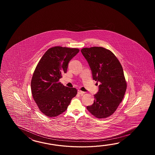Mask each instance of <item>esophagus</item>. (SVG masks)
Listing matches in <instances>:
<instances>
[{"mask_svg":"<svg viewBox=\"0 0 155 155\" xmlns=\"http://www.w3.org/2000/svg\"><path fill=\"white\" fill-rule=\"evenodd\" d=\"M78 94H80V95H83L85 92H84V91H81V90H78Z\"/></svg>","mask_w":155,"mask_h":155,"instance_id":"34e87169","label":"esophagus"}]
</instances>
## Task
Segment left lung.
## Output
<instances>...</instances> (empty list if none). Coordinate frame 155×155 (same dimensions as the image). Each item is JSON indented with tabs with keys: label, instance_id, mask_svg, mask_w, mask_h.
I'll use <instances>...</instances> for the list:
<instances>
[{
	"label": "left lung",
	"instance_id": "1",
	"mask_svg": "<svg viewBox=\"0 0 155 155\" xmlns=\"http://www.w3.org/2000/svg\"><path fill=\"white\" fill-rule=\"evenodd\" d=\"M89 63L92 78L100 84L94 102L87 109L99 119L112 115L122 101L127 88L122 66L113 53L102 47L81 50Z\"/></svg>",
	"mask_w": 155,
	"mask_h": 155
}]
</instances>
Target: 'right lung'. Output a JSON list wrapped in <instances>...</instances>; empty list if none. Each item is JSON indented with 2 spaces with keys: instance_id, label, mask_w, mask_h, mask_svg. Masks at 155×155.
<instances>
[{
  "instance_id": "obj_1",
  "label": "right lung",
  "mask_w": 155,
  "mask_h": 155,
  "mask_svg": "<svg viewBox=\"0 0 155 155\" xmlns=\"http://www.w3.org/2000/svg\"><path fill=\"white\" fill-rule=\"evenodd\" d=\"M79 52L76 48H51L43 55L33 73V99L40 111L48 117H55L65 111L77 94L75 88L68 87L59 81L66 73L70 61Z\"/></svg>"
}]
</instances>
